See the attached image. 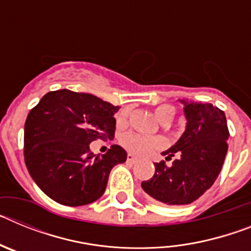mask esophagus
Wrapping results in <instances>:
<instances>
[{"instance_id":"obj_1","label":"esophagus","mask_w":251,"mask_h":251,"mask_svg":"<svg viewBox=\"0 0 251 251\" xmlns=\"http://www.w3.org/2000/svg\"><path fill=\"white\" fill-rule=\"evenodd\" d=\"M127 161L130 162V163H134V162H137V158L133 154H128L127 156Z\"/></svg>"}]
</instances>
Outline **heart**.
Segmentation results:
<instances>
[{"label":"heart","instance_id":"heart-1","mask_svg":"<svg viewBox=\"0 0 251 251\" xmlns=\"http://www.w3.org/2000/svg\"><path fill=\"white\" fill-rule=\"evenodd\" d=\"M153 113L159 123L165 124V126L174 121L175 115H176V110L170 104H162V105L156 106ZM124 117H126V112L119 113V118H124ZM121 141L122 145L136 156H147L154 151L161 150L165 146L163 139L157 138V137L142 136V134H137L133 132L126 133Z\"/></svg>","mask_w":251,"mask_h":251}]
</instances>
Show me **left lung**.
I'll list each match as a JSON object with an SVG mask.
<instances>
[{
  "label": "left lung",
  "instance_id": "8db88e82",
  "mask_svg": "<svg viewBox=\"0 0 251 251\" xmlns=\"http://www.w3.org/2000/svg\"><path fill=\"white\" fill-rule=\"evenodd\" d=\"M186 129L178 141L162 152L167 161L154 163V175L142 182L146 194L166 205H188L214 185L227 152L229 129L225 113L212 104L182 99Z\"/></svg>",
  "mask_w": 251,
  "mask_h": 251
}]
</instances>
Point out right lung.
<instances>
[{
  "instance_id": "right-lung-1",
  "label": "right lung",
  "mask_w": 251,
  "mask_h": 251,
  "mask_svg": "<svg viewBox=\"0 0 251 251\" xmlns=\"http://www.w3.org/2000/svg\"><path fill=\"white\" fill-rule=\"evenodd\" d=\"M119 106L86 93L49 92L25 122V163L44 194L66 206L88 205L104 194L110 171L127 159L118 145L97 156L89 145L114 137Z\"/></svg>"
}]
</instances>
